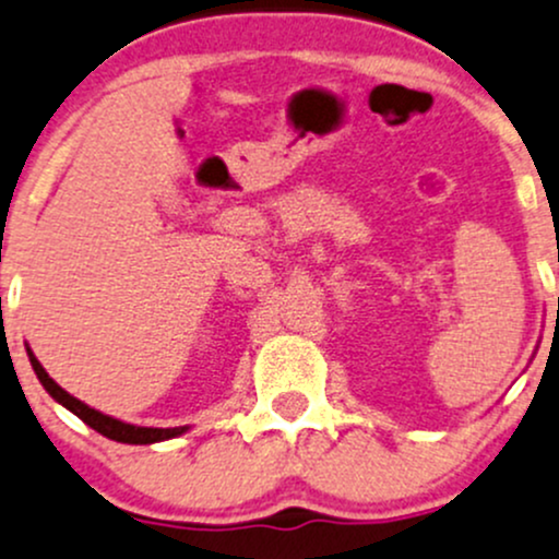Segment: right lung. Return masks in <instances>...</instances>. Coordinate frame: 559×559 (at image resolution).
Segmentation results:
<instances>
[{
  "label": "right lung",
  "mask_w": 559,
  "mask_h": 559,
  "mask_svg": "<svg viewBox=\"0 0 559 559\" xmlns=\"http://www.w3.org/2000/svg\"><path fill=\"white\" fill-rule=\"evenodd\" d=\"M26 354H28V361H32L34 372H37L39 383L45 385V391L50 393V396L56 399L58 404H63L69 413L78 415L82 423H87L93 431L104 433L107 439H115V442H122V444H155V442H166V439H174V437H179V433L187 431V426H179V428H144V426H133V423H122L117 418H109V415H104V413H98V409L87 407L85 402H80V399H74L72 393L63 391V388L58 385L56 380L50 378V374L45 372V367L37 361V356L32 354V348H26Z\"/></svg>",
  "instance_id": "right-lung-1"
}]
</instances>
